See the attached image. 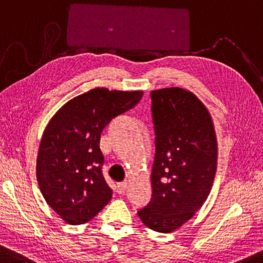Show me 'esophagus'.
Instances as JSON below:
<instances>
[{"label":"esophagus","mask_w":263,"mask_h":263,"mask_svg":"<svg viewBox=\"0 0 263 263\" xmlns=\"http://www.w3.org/2000/svg\"><path fill=\"white\" fill-rule=\"evenodd\" d=\"M126 187H127V180H124V181H121V183H118V185H117L118 194H124Z\"/></svg>","instance_id":"obj_1"}]
</instances>
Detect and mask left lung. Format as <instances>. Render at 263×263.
Returning <instances> with one entry per match:
<instances>
[{
    "label": "left lung",
    "instance_id": "8db88e82",
    "mask_svg": "<svg viewBox=\"0 0 263 263\" xmlns=\"http://www.w3.org/2000/svg\"><path fill=\"white\" fill-rule=\"evenodd\" d=\"M155 160L152 201L139 209L150 230L170 233L190 220L214 183L218 143L211 114L196 95L181 87L154 90Z\"/></svg>",
    "mask_w": 263,
    "mask_h": 263
}]
</instances>
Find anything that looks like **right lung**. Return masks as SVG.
<instances>
[{"mask_svg": "<svg viewBox=\"0 0 263 263\" xmlns=\"http://www.w3.org/2000/svg\"><path fill=\"white\" fill-rule=\"evenodd\" d=\"M143 91L96 87L65 103L48 122L36 176L52 211L71 225L90 221L110 201L100 138L111 119L134 108Z\"/></svg>", "mask_w": 263, "mask_h": 263, "instance_id": "obj_1", "label": "right lung"}]
</instances>
